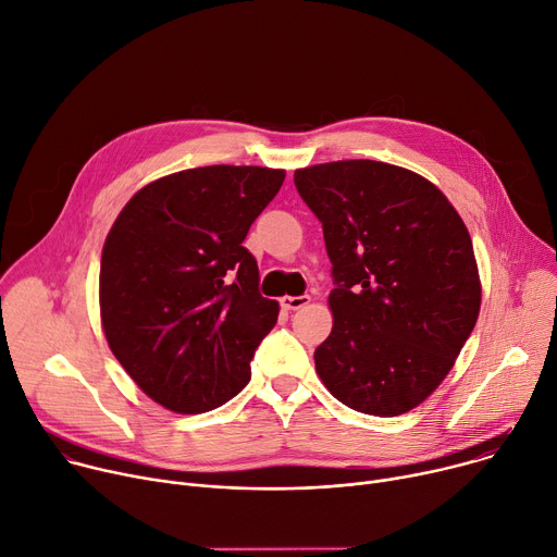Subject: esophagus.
Masks as SVG:
<instances>
[{"label":"esophagus","instance_id":"34e87169","mask_svg":"<svg viewBox=\"0 0 557 557\" xmlns=\"http://www.w3.org/2000/svg\"><path fill=\"white\" fill-rule=\"evenodd\" d=\"M309 301H311L309 295H284V297L280 299V305H282L284 311H297V309H301V307H307Z\"/></svg>","mask_w":557,"mask_h":557}]
</instances>
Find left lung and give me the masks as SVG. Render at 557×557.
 Listing matches in <instances>:
<instances>
[{
  "label": "left lung",
  "mask_w": 557,
  "mask_h": 557,
  "mask_svg": "<svg viewBox=\"0 0 557 557\" xmlns=\"http://www.w3.org/2000/svg\"><path fill=\"white\" fill-rule=\"evenodd\" d=\"M335 288L315 371L348 409L395 418L448 375L482 301L471 235L422 175L373 160L297 169Z\"/></svg>",
  "instance_id": "1"
}]
</instances>
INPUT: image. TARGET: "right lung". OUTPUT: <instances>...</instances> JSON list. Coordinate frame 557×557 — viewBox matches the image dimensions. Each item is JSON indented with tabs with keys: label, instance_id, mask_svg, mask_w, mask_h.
Wrapping results in <instances>:
<instances>
[{
	"label": "right lung",
	"instance_id": "right-lung-1",
	"mask_svg": "<svg viewBox=\"0 0 557 557\" xmlns=\"http://www.w3.org/2000/svg\"><path fill=\"white\" fill-rule=\"evenodd\" d=\"M286 173L201 166L139 188L102 250L99 313L135 384L164 409L207 413L250 380V360L277 322L256 258L242 246Z\"/></svg>",
	"mask_w": 557,
	"mask_h": 557
}]
</instances>
